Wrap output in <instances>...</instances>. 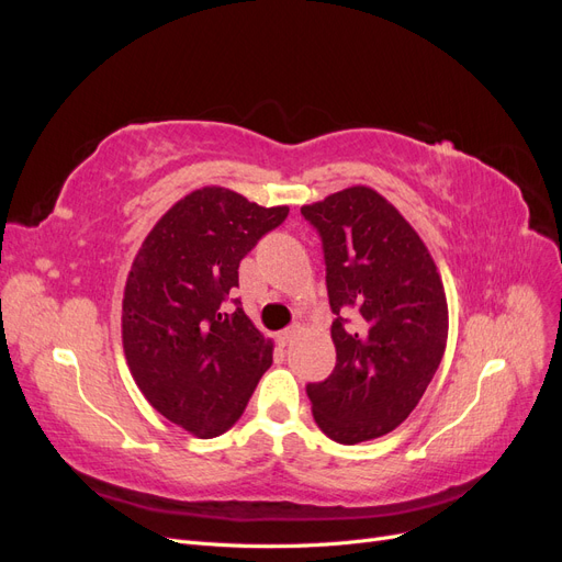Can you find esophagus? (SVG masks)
Segmentation results:
<instances>
[{
  "label": "esophagus",
  "instance_id": "esophagus-1",
  "mask_svg": "<svg viewBox=\"0 0 562 562\" xmlns=\"http://www.w3.org/2000/svg\"><path fill=\"white\" fill-rule=\"evenodd\" d=\"M295 333H297V326H291V328H285V330H281V333L277 335V339H279V345H288V342H291V339L295 337Z\"/></svg>",
  "mask_w": 562,
  "mask_h": 562
}]
</instances>
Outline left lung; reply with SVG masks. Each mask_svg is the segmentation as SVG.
<instances>
[{
	"label": "left lung",
	"instance_id": "left-lung-1",
	"mask_svg": "<svg viewBox=\"0 0 562 562\" xmlns=\"http://www.w3.org/2000/svg\"><path fill=\"white\" fill-rule=\"evenodd\" d=\"M300 213L321 236L337 349L307 396L318 429L356 446L394 431L434 380L448 342L443 283L417 232L370 187Z\"/></svg>",
	"mask_w": 562,
	"mask_h": 562
}]
</instances>
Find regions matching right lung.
Wrapping results in <instances>:
<instances>
[{"mask_svg":"<svg viewBox=\"0 0 562 562\" xmlns=\"http://www.w3.org/2000/svg\"><path fill=\"white\" fill-rule=\"evenodd\" d=\"M288 217L225 187L180 199L147 234L124 291L122 335L135 384L184 431L213 438L244 415L271 342L241 300L239 262Z\"/></svg>","mask_w":562,"mask_h":562,"instance_id":"obj_1","label":"right lung"}]
</instances>
